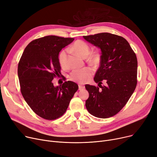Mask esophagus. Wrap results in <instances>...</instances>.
<instances>
[{
	"label": "esophagus",
	"instance_id": "obj_1",
	"mask_svg": "<svg viewBox=\"0 0 157 157\" xmlns=\"http://www.w3.org/2000/svg\"><path fill=\"white\" fill-rule=\"evenodd\" d=\"M84 89V86H82V85H78V89L80 91L82 90V89Z\"/></svg>",
	"mask_w": 157,
	"mask_h": 157
}]
</instances>
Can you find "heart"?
Returning <instances> with one entry per match:
<instances>
[{"instance_id":"obj_1","label":"heart","mask_w":157,"mask_h":157,"mask_svg":"<svg viewBox=\"0 0 157 157\" xmlns=\"http://www.w3.org/2000/svg\"><path fill=\"white\" fill-rule=\"evenodd\" d=\"M71 50L76 52L77 54L82 57H86L90 53L91 48L89 44L82 41L77 40L71 47ZM100 56L98 53H93L89 57V61L93 64H97L100 63ZM59 62L60 65L64 67L66 62V50H62L59 55ZM93 70L91 67L74 70L70 75V78L73 82L78 84H84L90 80L93 75Z\"/></svg>"}]
</instances>
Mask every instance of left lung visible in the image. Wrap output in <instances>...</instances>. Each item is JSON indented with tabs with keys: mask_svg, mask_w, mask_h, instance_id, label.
I'll return each mask as SVG.
<instances>
[{
	"mask_svg": "<svg viewBox=\"0 0 157 157\" xmlns=\"http://www.w3.org/2000/svg\"><path fill=\"white\" fill-rule=\"evenodd\" d=\"M101 50L100 66L94 80L99 87L86 84L89 96L86 107L91 115L108 118L117 114L128 102L137 83V59L123 37L108 33L84 36ZM106 86H101L102 81Z\"/></svg>",
	"mask_w": 157,
	"mask_h": 157,
	"instance_id": "left-lung-1",
	"label": "left lung"
}]
</instances>
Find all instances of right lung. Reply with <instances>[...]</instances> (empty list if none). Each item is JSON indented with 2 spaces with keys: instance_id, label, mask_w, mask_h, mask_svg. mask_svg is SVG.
<instances>
[{
  "instance_id": "1",
  "label": "right lung",
  "mask_w": 157,
  "mask_h": 157,
  "mask_svg": "<svg viewBox=\"0 0 157 157\" xmlns=\"http://www.w3.org/2000/svg\"><path fill=\"white\" fill-rule=\"evenodd\" d=\"M73 40L57 36L34 40L26 47L20 59L18 75L21 93L31 109L44 119L61 117L78 89L71 81L57 87L52 82L61 75L59 52Z\"/></svg>"
}]
</instances>
